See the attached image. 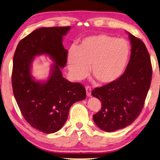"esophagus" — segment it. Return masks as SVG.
<instances>
[{"label":"esophagus","mask_w":160,"mask_h":160,"mask_svg":"<svg viewBox=\"0 0 160 160\" xmlns=\"http://www.w3.org/2000/svg\"><path fill=\"white\" fill-rule=\"evenodd\" d=\"M86 95L88 97H90L91 95V88L90 86H86Z\"/></svg>","instance_id":"obj_1"}]
</instances>
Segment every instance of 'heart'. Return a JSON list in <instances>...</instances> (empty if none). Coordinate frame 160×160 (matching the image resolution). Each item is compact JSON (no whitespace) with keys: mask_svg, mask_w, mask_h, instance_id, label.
Listing matches in <instances>:
<instances>
[{"mask_svg":"<svg viewBox=\"0 0 160 160\" xmlns=\"http://www.w3.org/2000/svg\"><path fill=\"white\" fill-rule=\"evenodd\" d=\"M131 47L125 39L107 34L90 36L81 41L77 49L72 47L68 55V68L77 79L90 72L104 84L119 79L127 67Z\"/></svg>","mask_w":160,"mask_h":160,"instance_id":"b5f03b06","label":"heart"}]
</instances>
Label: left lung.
<instances>
[{"label":"left lung","mask_w":160,"mask_h":160,"mask_svg":"<svg viewBox=\"0 0 160 160\" xmlns=\"http://www.w3.org/2000/svg\"><path fill=\"white\" fill-rule=\"evenodd\" d=\"M128 33L132 49L125 72L115 82L95 88L91 92L102 103L101 109L93 115V120L106 132L125 128L137 118L151 83L152 65L146 45Z\"/></svg>","instance_id":"8db88e82"}]
</instances>
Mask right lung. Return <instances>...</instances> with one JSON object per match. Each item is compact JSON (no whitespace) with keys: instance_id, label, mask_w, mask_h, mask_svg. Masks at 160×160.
<instances>
[{"instance_id":"add662e5","label":"right lung","mask_w":160,"mask_h":160,"mask_svg":"<svg viewBox=\"0 0 160 160\" xmlns=\"http://www.w3.org/2000/svg\"><path fill=\"white\" fill-rule=\"evenodd\" d=\"M70 29V26L36 29L19 42L14 54L12 85L14 98L26 121L45 134L61 129L72 105L86 96L82 84L65 79L61 70L68 58L62 37ZM42 54L49 55L55 63L44 83L35 81L30 72L34 57Z\"/></svg>"}]
</instances>
